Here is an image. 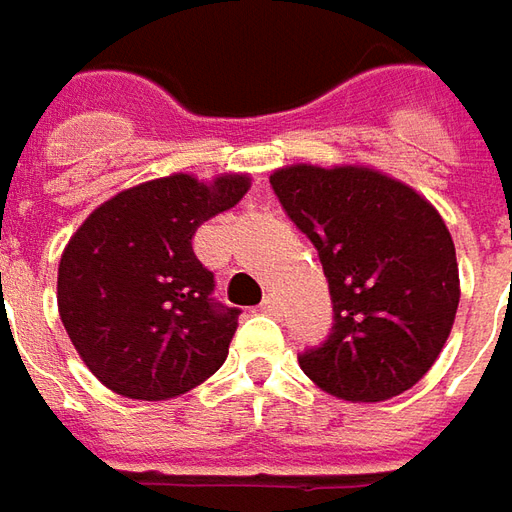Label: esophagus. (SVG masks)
<instances>
[{
  "instance_id": "1",
  "label": "esophagus",
  "mask_w": 512,
  "mask_h": 512,
  "mask_svg": "<svg viewBox=\"0 0 512 512\" xmlns=\"http://www.w3.org/2000/svg\"><path fill=\"white\" fill-rule=\"evenodd\" d=\"M262 312L264 315H278V301L273 298V295H267L262 301Z\"/></svg>"
}]
</instances>
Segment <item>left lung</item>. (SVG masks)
Listing matches in <instances>:
<instances>
[{
	"mask_svg": "<svg viewBox=\"0 0 512 512\" xmlns=\"http://www.w3.org/2000/svg\"><path fill=\"white\" fill-rule=\"evenodd\" d=\"M312 239L334 303L329 340L303 373L345 401H384L421 382L454 326L460 270L449 228L412 186L362 164H290L270 175Z\"/></svg>",
	"mask_w": 512,
	"mask_h": 512,
	"instance_id": "8db88e82",
	"label": "left lung"
}]
</instances>
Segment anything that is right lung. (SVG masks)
<instances>
[{"label":"right lung","instance_id":"obj_1","mask_svg":"<svg viewBox=\"0 0 512 512\" xmlns=\"http://www.w3.org/2000/svg\"><path fill=\"white\" fill-rule=\"evenodd\" d=\"M248 189L245 172L214 181L175 172L105 200L74 231L58 264V312L108 390L167 401L220 370L239 309L214 303L192 239Z\"/></svg>","mask_w":512,"mask_h":512}]
</instances>
